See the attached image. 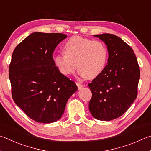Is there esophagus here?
Segmentation results:
<instances>
[{
  "label": "esophagus",
  "mask_w": 151,
  "mask_h": 151,
  "mask_svg": "<svg viewBox=\"0 0 151 151\" xmlns=\"http://www.w3.org/2000/svg\"><path fill=\"white\" fill-rule=\"evenodd\" d=\"M76 85H77V86H78V89H81V88H83V86L82 85V84H81V83H76Z\"/></svg>",
  "instance_id": "1"
}]
</instances>
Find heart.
Masks as SVG:
<instances>
[{"label": "heart", "mask_w": 151, "mask_h": 151, "mask_svg": "<svg viewBox=\"0 0 151 151\" xmlns=\"http://www.w3.org/2000/svg\"><path fill=\"white\" fill-rule=\"evenodd\" d=\"M63 50L65 53L54 57L55 64L63 76L71 75L78 65L79 75L93 79L99 76L106 66L108 50L101 41L75 36L65 42Z\"/></svg>", "instance_id": "1"}]
</instances>
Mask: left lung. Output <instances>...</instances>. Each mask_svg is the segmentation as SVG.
Wrapping results in <instances>:
<instances>
[{"mask_svg": "<svg viewBox=\"0 0 151 151\" xmlns=\"http://www.w3.org/2000/svg\"><path fill=\"white\" fill-rule=\"evenodd\" d=\"M94 36L105 42L109 58L104 71L88 84L92 93L89 109L97 119L111 121L124 114L137 98L140 69L133 49L119 37Z\"/></svg>", "mask_w": 151, "mask_h": 151, "instance_id": "left-lung-1", "label": "left lung"}]
</instances>
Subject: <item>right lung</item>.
Returning a JSON list of instances; mask_svg holds the SVG:
<instances>
[{"mask_svg":"<svg viewBox=\"0 0 151 151\" xmlns=\"http://www.w3.org/2000/svg\"><path fill=\"white\" fill-rule=\"evenodd\" d=\"M61 33L34 32L15 47L9 66L12 96L26 115L38 123L62 117L68 100L78 90L73 81L60 73L53 59Z\"/></svg>","mask_w":151,"mask_h":151,"instance_id":"right-lung-1","label":"right lung"}]
</instances>
